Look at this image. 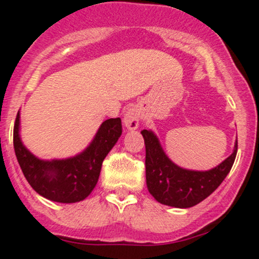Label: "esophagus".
<instances>
[{
    "label": "esophagus",
    "mask_w": 259,
    "mask_h": 259,
    "mask_svg": "<svg viewBox=\"0 0 259 259\" xmlns=\"http://www.w3.org/2000/svg\"><path fill=\"white\" fill-rule=\"evenodd\" d=\"M140 121V112L136 107H131L123 115V123H125L127 130H137L139 127Z\"/></svg>",
    "instance_id": "1"
}]
</instances>
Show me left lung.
<instances>
[{"label": "left lung", "instance_id": "obj_1", "mask_svg": "<svg viewBox=\"0 0 259 259\" xmlns=\"http://www.w3.org/2000/svg\"><path fill=\"white\" fill-rule=\"evenodd\" d=\"M141 134L146 147L145 165L148 191L160 204L179 208L192 207L215 191L229 175L238 147L236 140L232 154L214 168L192 171L176 165L166 155L152 131L143 130Z\"/></svg>", "mask_w": 259, "mask_h": 259}]
</instances>
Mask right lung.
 <instances>
[{"mask_svg":"<svg viewBox=\"0 0 259 259\" xmlns=\"http://www.w3.org/2000/svg\"><path fill=\"white\" fill-rule=\"evenodd\" d=\"M121 119H107L86 150L75 157L42 160L27 150L20 138V111L14 125V150L29 185L49 200L76 203L90 196L100 176L102 161L121 136Z\"/></svg>","mask_w":259,"mask_h":259,"instance_id":"add662e5","label":"right lung"}]
</instances>
